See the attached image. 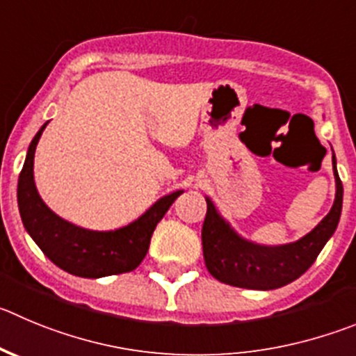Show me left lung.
<instances>
[{
    "mask_svg": "<svg viewBox=\"0 0 356 356\" xmlns=\"http://www.w3.org/2000/svg\"><path fill=\"white\" fill-rule=\"evenodd\" d=\"M332 165L335 200L330 212L316 225V228L290 244L261 245L241 237L216 211L211 198H205L207 216L202 227V245L205 267L212 277L225 284L248 290H275L300 277L314 264L323 245L334 235L343 211V182L339 179L334 154Z\"/></svg>",
    "mask_w": 356,
    "mask_h": 356,
    "instance_id": "left-lung-1",
    "label": "left lung"
}]
</instances>
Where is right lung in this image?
<instances>
[{
    "instance_id": "right-lung-1",
    "label": "right lung",
    "mask_w": 356,
    "mask_h": 356,
    "mask_svg": "<svg viewBox=\"0 0 356 356\" xmlns=\"http://www.w3.org/2000/svg\"><path fill=\"white\" fill-rule=\"evenodd\" d=\"M47 122L40 128L26 154L19 175L17 202L22 225L43 254L54 265L79 277H105L135 270L147 254L156 225L182 191L159 198L133 223L111 232L75 227L51 211L42 200L33 177L36 144Z\"/></svg>"
}]
</instances>
